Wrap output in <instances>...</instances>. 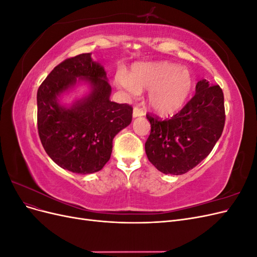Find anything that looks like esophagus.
Returning <instances> with one entry per match:
<instances>
[{
	"label": "esophagus",
	"instance_id": "34e87169",
	"mask_svg": "<svg viewBox=\"0 0 257 257\" xmlns=\"http://www.w3.org/2000/svg\"><path fill=\"white\" fill-rule=\"evenodd\" d=\"M145 114V111L142 109V108H139V107H134V109H133V116L134 118H137V116H142V115H144Z\"/></svg>",
	"mask_w": 257,
	"mask_h": 257
}]
</instances>
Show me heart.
<instances>
[{"label": "heart", "instance_id": "b5f03b06", "mask_svg": "<svg viewBox=\"0 0 257 257\" xmlns=\"http://www.w3.org/2000/svg\"><path fill=\"white\" fill-rule=\"evenodd\" d=\"M115 82L131 94L150 91L148 100L157 113L168 115L185 104L193 90V77L186 68L168 62L141 63L132 68L130 75L120 72Z\"/></svg>", "mask_w": 257, "mask_h": 257}]
</instances>
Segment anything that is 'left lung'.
Returning <instances> with one entry per match:
<instances>
[{"instance_id": "obj_1", "label": "left lung", "mask_w": 257, "mask_h": 257, "mask_svg": "<svg viewBox=\"0 0 257 257\" xmlns=\"http://www.w3.org/2000/svg\"><path fill=\"white\" fill-rule=\"evenodd\" d=\"M151 132L145 149L163 174L182 175L198 165L212 151L225 124L224 95L219 84L203 79L196 93L170 119L147 114Z\"/></svg>"}]
</instances>
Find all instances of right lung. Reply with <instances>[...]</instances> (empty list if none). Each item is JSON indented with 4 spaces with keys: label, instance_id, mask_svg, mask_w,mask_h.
I'll return each mask as SVG.
<instances>
[{
    "label": "right lung",
    "instance_id": "right-lung-1",
    "mask_svg": "<svg viewBox=\"0 0 257 257\" xmlns=\"http://www.w3.org/2000/svg\"><path fill=\"white\" fill-rule=\"evenodd\" d=\"M87 81L91 92L71 107L58 96L76 78ZM111 87L104 67L82 53L61 62L37 91V128L42 145L60 167L76 174H92L109 161L112 141L132 122L133 108L109 99Z\"/></svg>",
    "mask_w": 257,
    "mask_h": 257
}]
</instances>
